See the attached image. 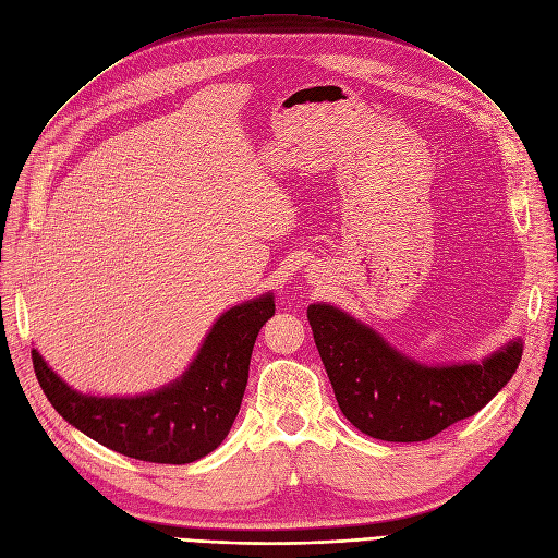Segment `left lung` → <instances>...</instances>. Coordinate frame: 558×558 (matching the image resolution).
<instances>
[{"label":"left lung","mask_w":558,"mask_h":558,"mask_svg":"<svg viewBox=\"0 0 558 558\" xmlns=\"http://www.w3.org/2000/svg\"><path fill=\"white\" fill-rule=\"evenodd\" d=\"M307 322L339 410L385 442H422L476 415L522 357V337H513L478 362L426 365L330 303H312Z\"/></svg>","instance_id":"8db88e82"}]
</instances>
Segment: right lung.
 Masks as SVG:
<instances>
[{"label":"right lung","instance_id":"right-lung-1","mask_svg":"<svg viewBox=\"0 0 558 558\" xmlns=\"http://www.w3.org/2000/svg\"><path fill=\"white\" fill-rule=\"evenodd\" d=\"M274 312V292L232 305L178 378L134 397L77 392L38 349H32V360L45 397L90 440L148 463L184 465L226 440L246 392L257 332Z\"/></svg>","mask_w":558,"mask_h":558}]
</instances>
